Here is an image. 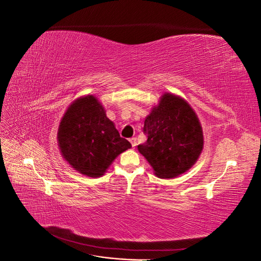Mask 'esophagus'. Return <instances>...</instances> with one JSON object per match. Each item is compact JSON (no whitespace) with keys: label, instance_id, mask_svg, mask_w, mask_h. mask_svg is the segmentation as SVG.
<instances>
[{"label":"esophagus","instance_id":"obj_1","mask_svg":"<svg viewBox=\"0 0 261 261\" xmlns=\"http://www.w3.org/2000/svg\"><path fill=\"white\" fill-rule=\"evenodd\" d=\"M129 141H130V144H132L133 148H135V147L137 146V139H136L135 137H133V138H130V139H129Z\"/></svg>","mask_w":261,"mask_h":261}]
</instances>
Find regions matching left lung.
Masks as SVG:
<instances>
[{
	"mask_svg": "<svg viewBox=\"0 0 261 261\" xmlns=\"http://www.w3.org/2000/svg\"><path fill=\"white\" fill-rule=\"evenodd\" d=\"M148 139L138 151L160 178H173L187 172L203 149L199 118L188 102L174 93H163L146 117Z\"/></svg>",
	"mask_w": 261,
	"mask_h": 261,
	"instance_id": "left-lung-1",
	"label": "left lung"
}]
</instances>
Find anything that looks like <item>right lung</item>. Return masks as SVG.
Listing matches in <instances>:
<instances>
[{"label": "right lung", "mask_w": 261, "mask_h": 261, "mask_svg": "<svg viewBox=\"0 0 261 261\" xmlns=\"http://www.w3.org/2000/svg\"><path fill=\"white\" fill-rule=\"evenodd\" d=\"M58 145L70 167L89 177L103 175L115 158L132 147L92 94L77 98L67 108L59 125Z\"/></svg>", "instance_id": "1"}]
</instances>
